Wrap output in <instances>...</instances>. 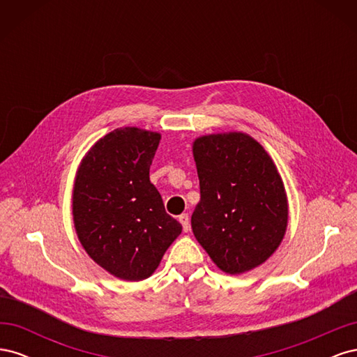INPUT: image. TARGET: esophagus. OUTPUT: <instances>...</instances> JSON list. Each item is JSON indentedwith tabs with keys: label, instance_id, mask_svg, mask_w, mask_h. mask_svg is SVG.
I'll return each instance as SVG.
<instances>
[{
	"label": "esophagus",
	"instance_id": "1",
	"mask_svg": "<svg viewBox=\"0 0 357 357\" xmlns=\"http://www.w3.org/2000/svg\"><path fill=\"white\" fill-rule=\"evenodd\" d=\"M178 222L183 226V231L188 232L190 229V222H189V215L188 214H180L178 215Z\"/></svg>",
	"mask_w": 357,
	"mask_h": 357
}]
</instances>
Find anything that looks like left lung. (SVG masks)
I'll return each mask as SVG.
<instances>
[{"mask_svg":"<svg viewBox=\"0 0 357 357\" xmlns=\"http://www.w3.org/2000/svg\"><path fill=\"white\" fill-rule=\"evenodd\" d=\"M201 199L192 231L223 273L262 265L283 241L289 205L283 180L265 149L244 132L193 142Z\"/></svg>","mask_w":357,"mask_h":357,"instance_id":"left-lung-1","label":"left lung"}]
</instances>
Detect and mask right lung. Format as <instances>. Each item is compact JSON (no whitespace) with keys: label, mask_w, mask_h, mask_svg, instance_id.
<instances>
[{"label":"right lung","mask_w":357,"mask_h":357,"mask_svg":"<svg viewBox=\"0 0 357 357\" xmlns=\"http://www.w3.org/2000/svg\"><path fill=\"white\" fill-rule=\"evenodd\" d=\"M159 142V132L117 128L91 147L74 180L79 241L107 273L126 282L152 275L181 234L149 177Z\"/></svg>","instance_id":"add662e5"}]
</instances>
